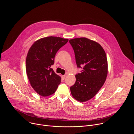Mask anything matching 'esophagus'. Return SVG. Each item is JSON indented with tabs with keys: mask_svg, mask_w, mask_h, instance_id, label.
<instances>
[{
	"mask_svg": "<svg viewBox=\"0 0 134 134\" xmlns=\"http://www.w3.org/2000/svg\"><path fill=\"white\" fill-rule=\"evenodd\" d=\"M62 78H63V79L64 80L66 78V75H62Z\"/></svg>",
	"mask_w": 134,
	"mask_h": 134,
	"instance_id": "esophagus-1",
	"label": "esophagus"
}]
</instances>
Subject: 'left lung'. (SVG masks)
<instances>
[{"instance_id":"left-lung-1","label":"left lung","mask_w":134,"mask_h":134,"mask_svg":"<svg viewBox=\"0 0 134 134\" xmlns=\"http://www.w3.org/2000/svg\"><path fill=\"white\" fill-rule=\"evenodd\" d=\"M69 42L74 51L77 67L82 69L76 75L70 92L74 99L85 102L97 94L106 80L107 55L100 44L87 38H75Z\"/></svg>"}]
</instances>
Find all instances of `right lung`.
<instances>
[{"mask_svg": "<svg viewBox=\"0 0 134 134\" xmlns=\"http://www.w3.org/2000/svg\"><path fill=\"white\" fill-rule=\"evenodd\" d=\"M68 41L59 37H46L35 41L29 50L26 74L31 86L41 96L53 94L60 83L61 77L51 67L56 53Z\"/></svg>", "mask_w": 134, "mask_h": 134, "instance_id": "add662e5", "label": "right lung"}]
</instances>
